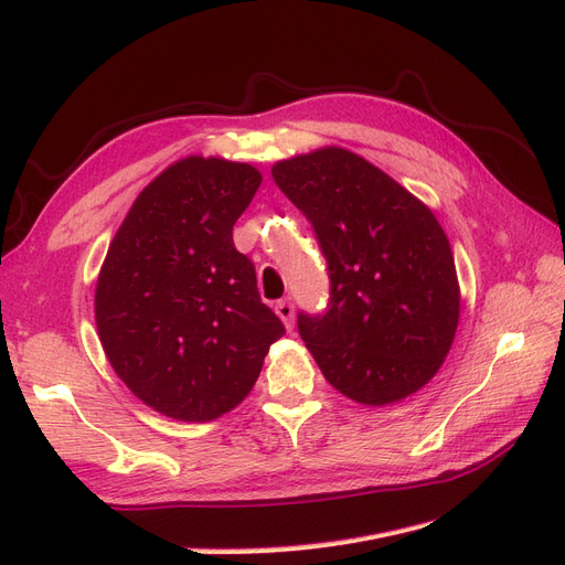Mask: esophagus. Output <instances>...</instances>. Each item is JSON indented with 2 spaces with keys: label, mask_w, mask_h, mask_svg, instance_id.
Wrapping results in <instances>:
<instances>
[{
  "label": "esophagus",
  "mask_w": 565,
  "mask_h": 565,
  "mask_svg": "<svg viewBox=\"0 0 565 565\" xmlns=\"http://www.w3.org/2000/svg\"><path fill=\"white\" fill-rule=\"evenodd\" d=\"M276 313H278V318L282 320V324H285L287 330L295 328V306H292V301H278L276 303Z\"/></svg>",
  "instance_id": "1"
}]
</instances>
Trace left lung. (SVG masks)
<instances>
[{
	"label": "left lung",
	"mask_w": 565,
	"mask_h": 565,
	"mask_svg": "<svg viewBox=\"0 0 565 565\" xmlns=\"http://www.w3.org/2000/svg\"><path fill=\"white\" fill-rule=\"evenodd\" d=\"M270 174L328 259V311L297 322L324 380L372 407L413 396L440 370L459 322L455 256L438 218L339 146L280 160Z\"/></svg>",
	"instance_id": "obj_1"
}]
</instances>
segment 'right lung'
<instances>
[{"label":"right lung","instance_id":"1","mask_svg":"<svg viewBox=\"0 0 565 565\" xmlns=\"http://www.w3.org/2000/svg\"><path fill=\"white\" fill-rule=\"evenodd\" d=\"M247 162L188 156L152 179L100 266V347L136 398L179 422H212L259 377L280 318L262 303L233 226L262 185Z\"/></svg>","mask_w":565,"mask_h":565}]
</instances>
